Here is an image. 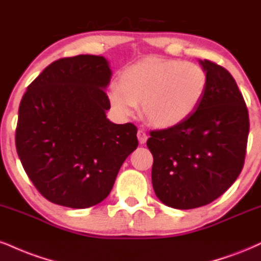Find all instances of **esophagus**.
I'll list each match as a JSON object with an SVG mask.
<instances>
[{
    "mask_svg": "<svg viewBox=\"0 0 261 261\" xmlns=\"http://www.w3.org/2000/svg\"><path fill=\"white\" fill-rule=\"evenodd\" d=\"M137 139H139V142L141 144H143V143L147 142L148 135L146 134V131H144V130H139V131H137Z\"/></svg>",
    "mask_w": 261,
    "mask_h": 261,
    "instance_id": "esophagus-1",
    "label": "esophagus"
}]
</instances>
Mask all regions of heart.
I'll return each instance as SVG.
<instances>
[{"label":"heart","instance_id":"b5f03b06","mask_svg":"<svg viewBox=\"0 0 261 261\" xmlns=\"http://www.w3.org/2000/svg\"><path fill=\"white\" fill-rule=\"evenodd\" d=\"M208 87V75L196 63L180 59L144 58L122 71L120 84L109 89L108 98L121 117H131L142 103L150 124L169 128L197 111Z\"/></svg>","mask_w":261,"mask_h":261}]
</instances>
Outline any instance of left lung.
Segmentation results:
<instances>
[{
    "mask_svg": "<svg viewBox=\"0 0 261 261\" xmlns=\"http://www.w3.org/2000/svg\"><path fill=\"white\" fill-rule=\"evenodd\" d=\"M208 87L197 111L174 127L150 131L152 184L155 196L175 209L206 205L225 193L246 158L249 115L232 75L199 61Z\"/></svg>",
    "mask_w": 261,
    "mask_h": 261,
    "instance_id": "8db88e82",
    "label": "left lung"
}]
</instances>
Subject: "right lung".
<instances>
[{
	"instance_id": "1",
	"label": "right lung",
	"mask_w": 261,
	"mask_h": 261,
	"mask_svg": "<svg viewBox=\"0 0 261 261\" xmlns=\"http://www.w3.org/2000/svg\"><path fill=\"white\" fill-rule=\"evenodd\" d=\"M111 76L100 56L61 58L20 100L15 147L27 175L49 202L75 209L100 203L139 146L134 124L106 117Z\"/></svg>"
}]
</instances>
